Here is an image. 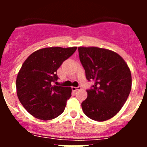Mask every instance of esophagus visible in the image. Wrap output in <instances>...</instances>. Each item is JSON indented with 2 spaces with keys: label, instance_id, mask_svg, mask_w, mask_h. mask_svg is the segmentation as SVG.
<instances>
[{
  "label": "esophagus",
  "instance_id": "obj_1",
  "mask_svg": "<svg viewBox=\"0 0 147 147\" xmlns=\"http://www.w3.org/2000/svg\"><path fill=\"white\" fill-rule=\"evenodd\" d=\"M72 90L73 91H76V90H80L81 89V87L80 86H78V87H72Z\"/></svg>",
  "mask_w": 147,
  "mask_h": 147
}]
</instances>
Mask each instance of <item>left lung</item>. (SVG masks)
<instances>
[{
    "instance_id": "obj_1",
    "label": "left lung",
    "mask_w": 147,
    "mask_h": 147,
    "mask_svg": "<svg viewBox=\"0 0 147 147\" xmlns=\"http://www.w3.org/2000/svg\"><path fill=\"white\" fill-rule=\"evenodd\" d=\"M78 51L87 80L95 82L82 103L83 112L92 120H108L120 111L129 96L130 70L113 51L98 47H79Z\"/></svg>"
}]
</instances>
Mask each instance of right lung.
Returning <instances> with one entry per match:
<instances>
[{
    "label": "right lung",
    "mask_w": 147,
    "mask_h": 147,
    "mask_svg": "<svg viewBox=\"0 0 147 147\" xmlns=\"http://www.w3.org/2000/svg\"><path fill=\"white\" fill-rule=\"evenodd\" d=\"M76 47L39 49L23 62L16 80L17 94L23 107L36 119L51 120L64 111L71 88L53 85L57 71Z\"/></svg>",
    "instance_id": "add662e5"
}]
</instances>
